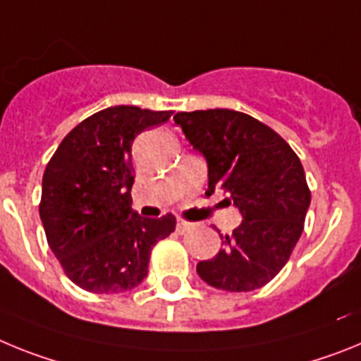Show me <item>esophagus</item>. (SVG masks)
Here are the masks:
<instances>
[{"mask_svg":"<svg viewBox=\"0 0 361 361\" xmlns=\"http://www.w3.org/2000/svg\"><path fill=\"white\" fill-rule=\"evenodd\" d=\"M190 228H192V224H189V221H183V219H180L176 225V231L181 234L187 233V231H190Z\"/></svg>","mask_w":361,"mask_h":361,"instance_id":"1","label":"esophagus"}]
</instances>
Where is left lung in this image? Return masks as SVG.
Returning <instances> with one entry per match:
<instances>
[{
    "mask_svg": "<svg viewBox=\"0 0 361 361\" xmlns=\"http://www.w3.org/2000/svg\"><path fill=\"white\" fill-rule=\"evenodd\" d=\"M192 149L205 158L209 189L228 194L241 224L221 238L218 255L196 265L211 287L247 293L283 269L303 233L311 205L302 161L289 143L252 116L231 109L178 112Z\"/></svg>",
    "mask_w": 361,
    "mask_h": 361,
    "instance_id": "1",
    "label": "left lung"
}]
</instances>
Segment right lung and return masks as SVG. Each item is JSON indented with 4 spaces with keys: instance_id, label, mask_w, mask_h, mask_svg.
Listing matches in <instances>:
<instances>
[{
    "instance_id": "right-lung-1",
    "label": "right lung",
    "mask_w": 361,
    "mask_h": 361,
    "mask_svg": "<svg viewBox=\"0 0 361 361\" xmlns=\"http://www.w3.org/2000/svg\"><path fill=\"white\" fill-rule=\"evenodd\" d=\"M171 111L116 105L96 112L65 136L42 183V216L50 250L78 287L123 293L145 280L152 247L176 218L133 211V142Z\"/></svg>"
}]
</instances>
